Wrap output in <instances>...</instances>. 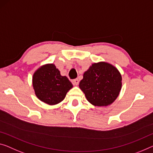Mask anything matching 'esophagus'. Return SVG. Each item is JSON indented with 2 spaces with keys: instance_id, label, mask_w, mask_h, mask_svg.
<instances>
[{
  "instance_id": "obj_1",
  "label": "esophagus",
  "mask_w": 153,
  "mask_h": 153,
  "mask_svg": "<svg viewBox=\"0 0 153 153\" xmlns=\"http://www.w3.org/2000/svg\"><path fill=\"white\" fill-rule=\"evenodd\" d=\"M79 83V81L77 79H74L73 81H72V83H73L74 85H78Z\"/></svg>"
}]
</instances>
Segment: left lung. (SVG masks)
I'll return each mask as SVG.
<instances>
[{
	"label": "left lung",
	"mask_w": 153,
	"mask_h": 153,
	"mask_svg": "<svg viewBox=\"0 0 153 153\" xmlns=\"http://www.w3.org/2000/svg\"><path fill=\"white\" fill-rule=\"evenodd\" d=\"M120 72L111 63H94L84 72L79 88L94 106L107 107L116 100L122 89Z\"/></svg>",
	"instance_id": "obj_1"
}]
</instances>
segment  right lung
<instances>
[{
  "label": "right lung",
  "mask_w": 153,
  "mask_h": 153,
  "mask_svg": "<svg viewBox=\"0 0 153 153\" xmlns=\"http://www.w3.org/2000/svg\"><path fill=\"white\" fill-rule=\"evenodd\" d=\"M33 88L39 100L49 105H55L64 99L73 88L71 82L53 63H46L37 68L33 74Z\"/></svg>",
  "instance_id": "add662e5"
}]
</instances>
